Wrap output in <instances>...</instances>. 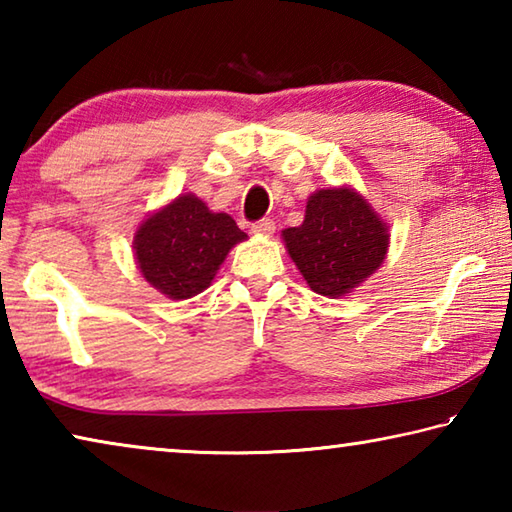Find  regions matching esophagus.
I'll return each instance as SVG.
<instances>
[{
    "instance_id": "34e87169",
    "label": "esophagus",
    "mask_w": 512,
    "mask_h": 512,
    "mask_svg": "<svg viewBox=\"0 0 512 512\" xmlns=\"http://www.w3.org/2000/svg\"><path fill=\"white\" fill-rule=\"evenodd\" d=\"M253 232H255V235H266V237H271L273 232H275V223H273L271 219L255 221V223H253Z\"/></svg>"
}]
</instances>
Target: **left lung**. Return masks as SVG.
Wrapping results in <instances>:
<instances>
[{"instance_id":"left-lung-1","label":"left lung","mask_w":512,"mask_h":512,"mask_svg":"<svg viewBox=\"0 0 512 512\" xmlns=\"http://www.w3.org/2000/svg\"><path fill=\"white\" fill-rule=\"evenodd\" d=\"M309 289L327 298L350 293L381 266L388 230L370 205L348 187L309 196L305 221L282 232Z\"/></svg>"}]
</instances>
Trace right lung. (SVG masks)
<instances>
[{
	"instance_id": "1",
	"label": "right lung",
	"mask_w": 512,
	"mask_h": 512,
	"mask_svg": "<svg viewBox=\"0 0 512 512\" xmlns=\"http://www.w3.org/2000/svg\"><path fill=\"white\" fill-rule=\"evenodd\" d=\"M246 239L235 219L185 194L151 214L135 235V259L155 289L187 300L210 287L230 248Z\"/></svg>"
}]
</instances>
